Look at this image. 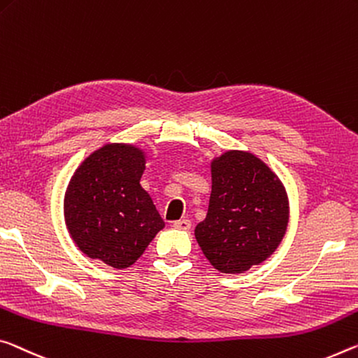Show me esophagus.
Here are the masks:
<instances>
[{"label": "esophagus", "mask_w": 358, "mask_h": 358, "mask_svg": "<svg viewBox=\"0 0 358 358\" xmlns=\"http://www.w3.org/2000/svg\"><path fill=\"white\" fill-rule=\"evenodd\" d=\"M173 228L175 229H183V231H188L191 229V221L189 220H178V221H173Z\"/></svg>", "instance_id": "1"}]
</instances>
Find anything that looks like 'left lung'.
Here are the masks:
<instances>
[{"label":"left lung","mask_w":358,"mask_h":358,"mask_svg":"<svg viewBox=\"0 0 358 358\" xmlns=\"http://www.w3.org/2000/svg\"><path fill=\"white\" fill-rule=\"evenodd\" d=\"M288 223L287 192L266 164L245 151L212 162V194L196 239L215 269L248 271L269 258Z\"/></svg>","instance_id":"8db88e82"}]
</instances>
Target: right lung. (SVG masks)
I'll return each mask as SVG.
<instances>
[{"mask_svg":"<svg viewBox=\"0 0 358 358\" xmlns=\"http://www.w3.org/2000/svg\"><path fill=\"white\" fill-rule=\"evenodd\" d=\"M143 151L113 143L94 151L73 175L65 194V221L84 255L116 269L129 268L164 228L140 185Z\"/></svg>","mask_w":358,"mask_h":358,"instance_id":"1","label":"right lung"}]
</instances>
